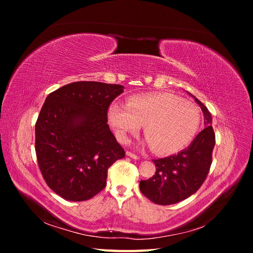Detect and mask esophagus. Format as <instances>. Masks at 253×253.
I'll return each instance as SVG.
<instances>
[{
  "label": "esophagus",
  "instance_id": "obj_1",
  "mask_svg": "<svg viewBox=\"0 0 253 253\" xmlns=\"http://www.w3.org/2000/svg\"><path fill=\"white\" fill-rule=\"evenodd\" d=\"M126 155H127L128 157L133 158V159H138V158H139V157H138V155L134 154V153H133V152H131V151H126Z\"/></svg>",
  "mask_w": 253,
  "mask_h": 253
}]
</instances>
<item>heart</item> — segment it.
Wrapping results in <instances>:
<instances>
[{
	"label": "heart",
	"instance_id": "1",
	"mask_svg": "<svg viewBox=\"0 0 253 253\" xmlns=\"http://www.w3.org/2000/svg\"><path fill=\"white\" fill-rule=\"evenodd\" d=\"M108 118L124 142L143 125L145 138L158 154H173L187 147L201 124L195 104L168 93L136 95L128 99L126 105L113 103Z\"/></svg>",
	"mask_w": 253,
	"mask_h": 253
}]
</instances>
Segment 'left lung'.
Masks as SVG:
<instances>
[{
  "label": "left lung",
  "mask_w": 253,
  "mask_h": 253,
  "mask_svg": "<svg viewBox=\"0 0 253 253\" xmlns=\"http://www.w3.org/2000/svg\"><path fill=\"white\" fill-rule=\"evenodd\" d=\"M204 114L205 128L189 147L175 155L153 159L156 172L151 178L140 180L141 193L157 205H173L186 200L202 187L212 164L215 134L211 113L195 98Z\"/></svg>",
  "instance_id": "1"
}]
</instances>
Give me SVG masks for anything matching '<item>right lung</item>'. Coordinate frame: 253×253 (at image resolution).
I'll use <instances>...</instances> for the list:
<instances>
[{
  "label": "right lung",
  "instance_id": "add662e5",
  "mask_svg": "<svg viewBox=\"0 0 253 253\" xmlns=\"http://www.w3.org/2000/svg\"><path fill=\"white\" fill-rule=\"evenodd\" d=\"M124 86L73 82L50 93L36 122V155L47 186L64 200L87 201L106 186L109 168L126 156L108 125Z\"/></svg>",
  "mask_w": 253,
  "mask_h": 253
}]
</instances>
